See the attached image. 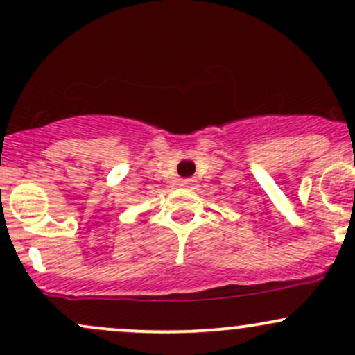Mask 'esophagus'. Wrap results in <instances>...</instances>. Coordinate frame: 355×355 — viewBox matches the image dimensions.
Masks as SVG:
<instances>
[{"instance_id": "esophagus-1", "label": "esophagus", "mask_w": 355, "mask_h": 355, "mask_svg": "<svg viewBox=\"0 0 355 355\" xmlns=\"http://www.w3.org/2000/svg\"><path fill=\"white\" fill-rule=\"evenodd\" d=\"M180 185L185 189H192L196 185V180L193 178H185V180H180Z\"/></svg>"}]
</instances>
